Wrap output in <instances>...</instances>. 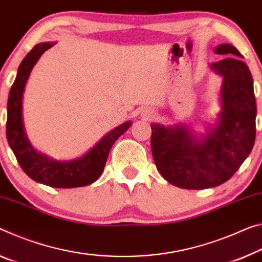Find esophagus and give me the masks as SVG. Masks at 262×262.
I'll use <instances>...</instances> for the list:
<instances>
[{"instance_id": "obj_1", "label": "esophagus", "mask_w": 262, "mask_h": 262, "mask_svg": "<svg viewBox=\"0 0 262 262\" xmlns=\"http://www.w3.org/2000/svg\"><path fill=\"white\" fill-rule=\"evenodd\" d=\"M141 116L146 120H152L155 118V112L151 108H144L142 112H141Z\"/></svg>"}]
</instances>
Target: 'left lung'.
Masks as SVG:
<instances>
[{
    "instance_id": "1",
    "label": "left lung",
    "mask_w": 262,
    "mask_h": 262,
    "mask_svg": "<svg viewBox=\"0 0 262 262\" xmlns=\"http://www.w3.org/2000/svg\"><path fill=\"white\" fill-rule=\"evenodd\" d=\"M228 55L211 68L224 77L219 123L203 140L184 127L151 124L150 146L156 168L164 180L182 189L201 190L225 183L252 151L255 141L256 102L248 66L233 45L214 49Z\"/></svg>"
}]
</instances>
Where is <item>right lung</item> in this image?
<instances>
[{"label": "right lung", "mask_w": 262, "mask_h": 262, "mask_svg": "<svg viewBox=\"0 0 262 262\" xmlns=\"http://www.w3.org/2000/svg\"><path fill=\"white\" fill-rule=\"evenodd\" d=\"M52 45L50 41L35 45L19 65L17 76L8 98L7 139L20 168L34 181L52 188L69 189L86 186L92 184L100 177L112 146L130 127L132 122H124L121 126L114 128L80 159L58 162L36 151L29 143L24 132L22 98L32 68L39 57Z\"/></svg>", "instance_id": "right-lung-1"}]
</instances>
